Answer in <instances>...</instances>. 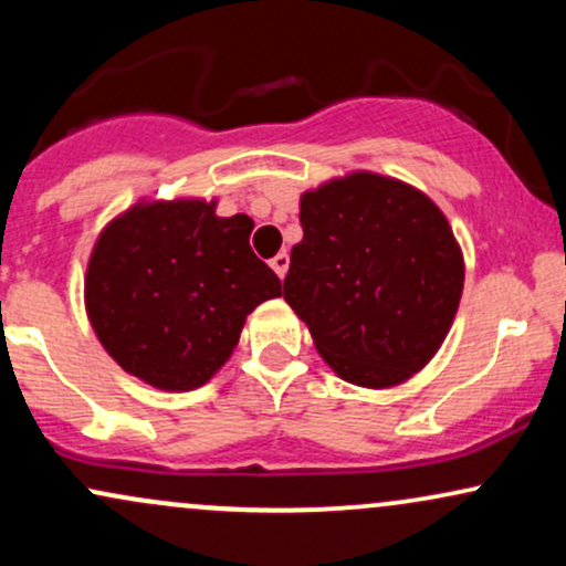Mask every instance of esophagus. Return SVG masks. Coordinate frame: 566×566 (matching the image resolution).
I'll return each instance as SVG.
<instances>
[{"label": "esophagus", "mask_w": 566, "mask_h": 566, "mask_svg": "<svg viewBox=\"0 0 566 566\" xmlns=\"http://www.w3.org/2000/svg\"><path fill=\"white\" fill-rule=\"evenodd\" d=\"M271 269L276 271L279 279H284V274H287V269H290V255H287V252L282 250V252H279V255L271 258Z\"/></svg>", "instance_id": "obj_1"}]
</instances>
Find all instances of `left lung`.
<instances>
[{
  "label": "left lung",
  "mask_w": 566,
  "mask_h": 566,
  "mask_svg": "<svg viewBox=\"0 0 566 566\" xmlns=\"http://www.w3.org/2000/svg\"><path fill=\"white\" fill-rule=\"evenodd\" d=\"M284 301L343 380L391 388L433 359L463 295V252L415 186L350 172L301 197Z\"/></svg>",
  "instance_id": "8db88e82"
}]
</instances>
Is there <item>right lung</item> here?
Listing matches in <instances>:
<instances>
[{
  "label": "right lung",
  "instance_id": "right-lung-1",
  "mask_svg": "<svg viewBox=\"0 0 566 566\" xmlns=\"http://www.w3.org/2000/svg\"><path fill=\"white\" fill-rule=\"evenodd\" d=\"M218 201H138L101 231L84 276L97 340L161 391L205 386L237 348L247 314L282 295L252 252V218Z\"/></svg>",
  "mask_w": 566,
  "mask_h": 566
}]
</instances>
